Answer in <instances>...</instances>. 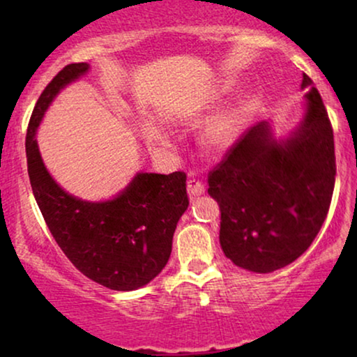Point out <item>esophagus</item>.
<instances>
[{
  "label": "esophagus",
  "instance_id": "esophagus-1",
  "mask_svg": "<svg viewBox=\"0 0 357 357\" xmlns=\"http://www.w3.org/2000/svg\"><path fill=\"white\" fill-rule=\"evenodd\" d=\"M187 188H188L190 198H197V197H199V195L204 193L203 182H199V180H197V178H190L187 182Z\"/></svg>",
  "mask_w": 357,
  "mask_h": 357
}]
</instances>
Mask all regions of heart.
Segmentation results:
<instances>
[{
  "label": "heart",
  "instance_id": "b5f03b06",
  "mask_svg": "<svg viewBox=\"0 0 357 357\" xmlns=\"http://www.w3.org/2000/svg\"><path fill=\"white\" fill-rule=\"evenodd\" d=\"M238 125V116L237 114H229L224 115L221 119L216 120L209 130V138L214 144H229L234 138L237 131Z\"/></svg>",
  "mask_w": 357,
  "mask_h": 357
}]
</instances>
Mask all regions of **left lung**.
I'll list each match as a JSON object with an SVG mask.
<instances>
[{
	"instance_id": "obj_1",
	"label": "left lung",
	"mask_w": 357,
	"mask_h": 357,
	"mask_svg": "<svg viewBox=\"0 0 357 357\" xmlns=\"http://www.w3.org/2000/svg\"><path fill=\"white\" fill-rule=\"evenodd\" d=\"M299 130L278 143L266 123L243 131L208 174L221 209L219 242L234 265L271 273L297 260L319 234L335 188L331 121L309 76Z\"/></svg>"
}]
</instances>
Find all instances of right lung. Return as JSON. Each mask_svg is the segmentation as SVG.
<instances>
[{
  "label": "right lung",
  "instance_id": "1",
  "mask_svg": "<svg viewBox=\"0 0 357 357\" xmlns=\"http://www.w3.org/2000/svg\"><path fill=\"white\" fill-rule=\"evenodd\" d=\"M87 70V63L66 65L38 97L26 136L29 180L42 216L68 260L109 289L133 291L167 265L175 227L190 203L187 174H138L125 192L104 203L82 202L53 182L33 136L53 97Z\"/></svg>",
  "mask_w": 357,
  "mask_h": 357
}]
</instances>
